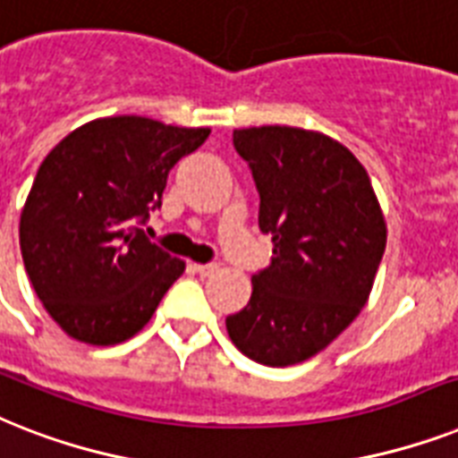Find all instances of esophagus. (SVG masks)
Instances as JSON below:
<instances>
[{"mask_svg": "<svg viewBox=\"0 0 458 458\" xmlns=\"http://www.w3.org/2000/svg\"><path fill=\"white\" fill-rule=\"evenodd\" d=\"M193 269H196L200 276H212V274L219 272V265H215V262H208V265H193Z\"/></svg>", "mask_w": 458, "mask_h": 458, "instance_id": "34e87169", "label": "esophagus"}]
</instances>
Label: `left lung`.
I'll return each instance as SVG.
<instances>
[{
  "mask_svg": "<svg viewBox=\"0 0 458 458\" xmlns=\"http://www.w3.org/2000/svg\"><path fill=\"white\" fill-rule=\"evenodd\" d=\"M259 191V229L272 265L252 274V295L226 317L248 360L291 367L345 331L374 288L387 226L367 170L328 134L286 125L233 130Z\"/></svg>",
  "mask_w": 458,
  "mask_h": 458,
  "instance_id": "8db88e82",
  "label": "left lung"
}]
</instances>
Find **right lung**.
Instances as JSON below:
<instances>
[{
    "label": "right lung",
    "instance_id": "add662e5",
    "mask_svg": "<svg viewBox=\"0 0 458 458\" xmlns=\"http://www.w3.org/2000/svg\"><path fill=\"white\" fill-rule=\"evenodd\" d=\"M141 115L97 118L42 160L21 212V252L49 317L87 345H118L148 324L184 259L139 225L160 208L167 172L208 139Z\"/></svg>",
    "mask_w": 458,
    "mask_h": 458
}]
</instances>
